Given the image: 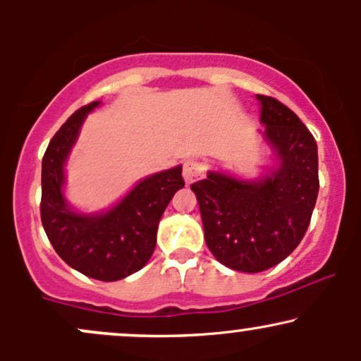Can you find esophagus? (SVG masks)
<instances>
[{"instance_id":"obj_1","label":"esophagus","mask_w":361,"mask_h":361,"mask_svg":"<svg viewBox=\"0 0 361 361\" xmlns=\"http://www.w3.org/2000/svg\"><path fill=\"white\" fill-rule=\"evenodd\" d=\"M205 173V164L198 159H188L183 164V178L188 185L200 180Z\"/></svg>"}]
</instances>
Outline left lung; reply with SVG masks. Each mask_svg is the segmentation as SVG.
<instances>
[{
	"label": "left lung",
	"instance_id": "1",
	"mask_svg": "<svg viewBox=\"0 0 361 361\" xmlns=\"http://www.w3.org/2000/svg\"><path fill=\"white\" fill-rule=\"evenodd\" d=\"M263 137L279 168L258 181L209 171L192 185L212 255L235 271L259 273L299 246L319 193L317 144L288 106L256 94Z\"/></svg>",
	"mask_w": 361,
	"mask_h": 361
}]
</instances>
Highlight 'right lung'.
Masks as SVG:
<instances>
[{
	"label": "right lung",
	"instance_id": "add662e5",
	"mask_svg": "<svg viewBox=\"0 0 361 361\" xmlns=\"http://www.w3.org/2000/svg\"><path fill=\"white\" fill-rule=\"evenodd\" d=\"M98 105L93 102L74 111L49 142L42 159L40 219L54 250L69 267L90 279L117 281L151 258L161 215L185 181L176 166L144 178L106 212H74L62 192L64 164L86 115Z\"/></svg>",
	"mask_w": 361,
	"mask_h": 361
}]
</instances>
